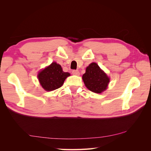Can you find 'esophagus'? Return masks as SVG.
I'll use <instances>...</instances> for the list:
<instances>
[{
	"label": "esophagus",
	"mask_w": 151,
	"mask_h": 151,
	"mask_svg": "<svg viewBox=\"0 0 151 151\" xmlns=\"http://www.w3.org/2000/svg\"><path fill=\"white\" fill-rule=\"evenodd\" d=\"M72 73H73V75H76V76H79V75H80V73L78 70H73L72 71Z\"/></svg>",
	"instance_id": "obj_1"
}]
</instances>
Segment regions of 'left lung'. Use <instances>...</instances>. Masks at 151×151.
<instances>
[{"instance_id":"obj_1","label":"left lung","mask_w":151,"mask_h":151,"mask_svg":"<svg viewBox=\"0 0 151 151\" xmlns=\"http://www.w3.org/2000/svg\"><path fill=\"white\" fill-rule=\"evenodd\" d=\"M82 80L86 88L96 93H101L105 91L110 82V78L95 62L86 67Z\"/></svg>"}]
</instances>
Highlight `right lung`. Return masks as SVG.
<instances>
[{"instance_id":"add662e5","label":"right lung","mask_w":151,"mask_h":151,"mask_svg":"<svg viewBox=\"0 0 151 151\" xmlns=\"http://www.w3.org/2000/svg\"><path fill=\"white\" fill-rule=\"evenodd\" d=\"M69 76L70 73L63 72L60 65L56 62H52L40 71L37 78L45 90L50 91L62 87L65 80Z\"/></svg>"}]
</instances>
